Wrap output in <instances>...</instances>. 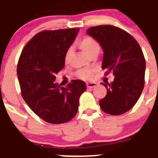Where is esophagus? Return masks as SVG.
Segmentation results:
<instances>
[{
    "instance_id": "1",
    "label": "esophagus",
    "mask_w": 158,
    "mask_h": 158,
    "mask_svg": "<svg viewBox=\"0 0 158 158\" xmlns=\"http://www.w3.org/2000/svg\"><path fill=\"white\" fill-rule=\"evenodd\" d=\"M96 85H97V83H96V82H87V83H86V86L89 89L95 88Z\"/></svg>"
}]
</instances>
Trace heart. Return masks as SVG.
<instances>
[{"mask_svg":"<svg viewBox=\"0 0 158 158\" xmlns=\"http://www.w3.org/2000/svg\"><path fill=\"white\" fill-rule=\"evenodd\" d=\"M79 47L85 52V53L86 54V55L88 56L90 55L92 52H95V51H99L100 49V45L98 43V41L89 36H85V37H83L80 41H79ZM71 52V48L68 49L66 51V52H65L64 61L66 62V63H67V62L69 61ZM93 73V69H81L78 70V71H76L75 75H76V77H78L79 79L87 80V79H90V77L92 76Z\"/></svg>","mask_w":158,"mask_h":158,"instance_id":"b5f03b06","label":"heart"}]
</instances>
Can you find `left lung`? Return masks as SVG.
Segmentation results:
<instances>
[{"label": "left lung", "instance_id": "8db88e82", "mask_svg": "<svg viewBox=\"0 0 158 158\" xmlns=\"http://www.w3.org/2000/svg\"><path fill=\"white\" fill-rule=\"evenodd\" d=\"M87 33L96 40L104 51L105 76L113 72L114 81L107 85V94L99 101L102 110L111 115L129 111L138 102L144 86L145 59L136 40L125 30L112 26L92 27Z\"/></svg>", "mask_w": 158, "mask_h": 158}]
</instances>
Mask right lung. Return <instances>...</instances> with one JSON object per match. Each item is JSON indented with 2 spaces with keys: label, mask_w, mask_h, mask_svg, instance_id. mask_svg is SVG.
Returning <instances> with one entry per match:
<instances>
[{
  "label": "right lung",
  "mask_w": 158,
  "mask_h": 158,
  "mask_svg": "<svg viewBox=\"0 0 158 158\" xmlns=\"http://www.w3.org/2000/svg\"><path fill=\"white\" fill-rule=\"evenodd\" d=\"M79 28L43 30L22 50L17 63L21 95L30 109L50 124H63L74 118L85 83L75 79L67 87L55 83L56 75L64 68V55Z\"/></svg>",
  "instance_id": "1"
}]
</instances>
